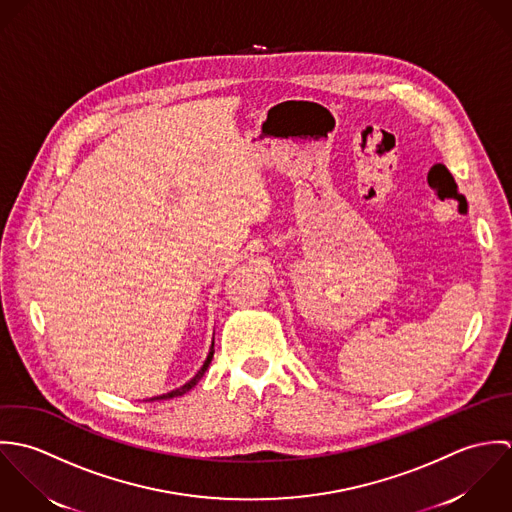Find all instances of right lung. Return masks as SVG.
<instances>
[{
	"label": "right lung",
	"mask_w": 512,
	"mask_h": 512,
	"mask_svg": "<svg viewBox=\"0 0 512 512\" xmlns=\"http://www.w3.org/2000/svg\"><path fill=\"white\" fill-rule=\"evenodd\" d=\"M211 358H213V342H211V346H209V352H207V358H205L204 366L198 370V374L190 380V382H186L184 386H180V388H176V390H172V392H168V394H162V396H154V398H150V400H146V402H154V400H170V398H178V396H184V394H188L202 378H204L205 372H207V368H209V364H211Z\"/></svg>",
	"instance_id": "add662e5"
}]
</instances>
